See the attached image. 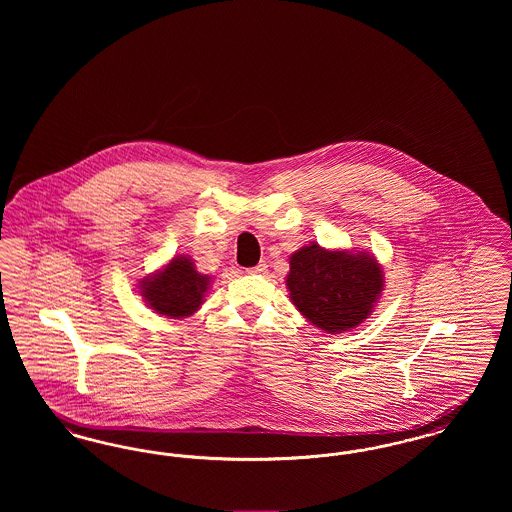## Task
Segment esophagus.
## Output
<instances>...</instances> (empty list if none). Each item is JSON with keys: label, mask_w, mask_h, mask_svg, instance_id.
Masks as SVG:
<instances>
[{"label": "esophagus", "mask_w": 512, "mask_h": 512, "mask_svg": "<svg viewBox=\"0 0 512 512\" xmlns=\"http://www.w3.org/2000/svg\"><path fill=\"white\" fill-rule=\"evenodd\" d=\"M245 272L247 274H263V272H267V263H259V265H255L253 268H247Z\"/></svg>", "instance_id": "esophagus-1"}]
</instances>
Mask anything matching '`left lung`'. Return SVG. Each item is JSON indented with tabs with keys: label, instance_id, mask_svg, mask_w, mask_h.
Here are the masks:
<instances>
[{
	"label": "left lung",
	"instance_id": "left-lung-1",
	"mask_svg": "<svg viewBox=\"0 0 512 512\" xmlns=\"http://www.w3.org/2000/svg\"><path fill=\"white\" fill-rule=\"evenodd\" d=\"M297 311L328 334L359 326L384 288L378 261L366 253L305 245L290 257L286 280Z\"/></svg>",
	"mask_w": 512,
	"mask_h": 512
}]
</instances>
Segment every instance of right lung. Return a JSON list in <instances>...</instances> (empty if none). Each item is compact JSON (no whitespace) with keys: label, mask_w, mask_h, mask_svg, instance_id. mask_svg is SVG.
I'll return each instance as SVG.
<instances>
[{"label":"right lung","mask_w":512,"mask_h":512,"mask_svg":"<svg viewBox=\"0 0 512 512\" xmlns=\"http://www.w3.org/2000/svg\"><path fill=\"white\" fill-rule=\"evenodd\" d=\"M211 276L199 274L190 257H174L161 272L140 282V293L147 305L169 318L188 317L199 309L209 290Z\"/></svg>","instance_id":"right-lung-1"}]
</instances>
